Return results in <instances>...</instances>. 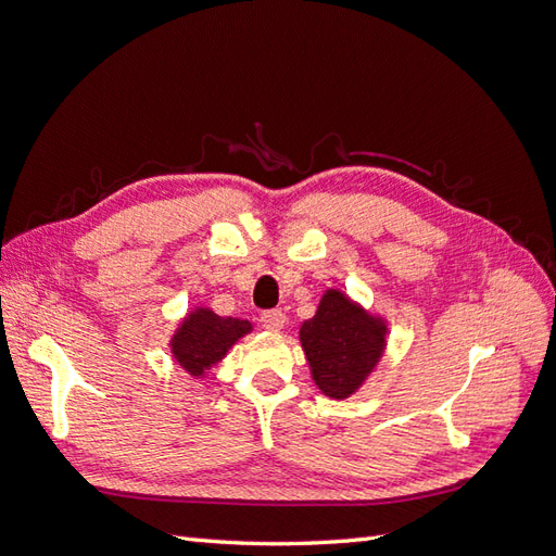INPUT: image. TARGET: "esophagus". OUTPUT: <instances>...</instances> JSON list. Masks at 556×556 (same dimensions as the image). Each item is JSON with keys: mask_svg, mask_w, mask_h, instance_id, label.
Returning <instances> with one entry per match:
<instances>
[{"mask_svg": "<svg viewBox=\"0 0 556 556\" xmlns=\"http://www.w3.org/2000/svg\"><path fill=\"white\" fill-rule=\"evenodd\" d=\"M260 323L268 331H280L285 327V313L282 311H264Z\"/></svg>", "mask_w": 556, "mask_h": 556, "instance_id": "esophagus-1", "label": "esophagus"}]
</instances>
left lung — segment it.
<instances>
[{"label": "left lung", "instance_id": "8db88e82", "mask_svg": "<svg viewBox=\"0 0 556 556\" xmlns=\"http://www.w3.org/2000/svg\"><path fill=\"white\" fill-rule=\"evenodd\" d=\"M384 325L339 290L319 301L315 317L301 325V345L315 384L331 399H348L382 355Z\"/></svg>", "mask_w": 556, "mask_h": 556}]
</instances>
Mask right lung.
I'll list each match as a JSON object with an SVG mask.
<instances>
[{"mask_svg": "<svg viewBox=\"0 0 556 556\" xmlns=\"http://www.w3.org/2000/svg\"><path fill=\"white\" fill-rule=\"evenodd\" d=\"M250 329L252 325L248 319L220 317L208 308H197L185 317V323L174 336V357L188 374L204 376L206 368L223 359L227 350Z\"/></svg>", "mask_w": 556, "mask_h": 556, "instance_id": "add662e5", "label": "right lung"}]
</instances>
